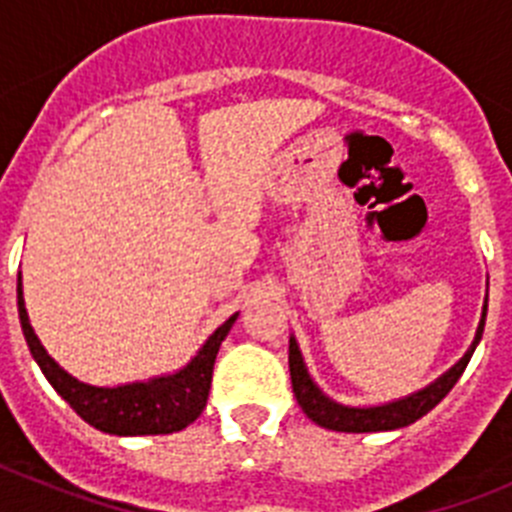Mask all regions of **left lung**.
<instances>
[{
    "label": "left lung",
    "mask_w": 512,
    "mask_h": 512,
    "mask_svg": "<svg viewBox=\"0 0 512 512\" xmlns=\"http://www.w3.org/2000/svg\"><path fill=\"white\" fill-rule=\"evenodd\" d=\"M487 318V300L482 307V320H479L477 336H474L472 346L449 372L441 374L433 384L423 387L420 392L402 397L395 402H384V405H374V408H351V405H341V402L330 400L328 395L320 392V387L312 382L307 374V366L302 361L300 346L295 338H289V377H292V390H295L297 402H300L302 413L312 420V423L323 425L328 431L341 433H377V431H395V428H405V425L415 423L423 418L428 410H433L443 397L449 395L451 387L459 382V377L467 369L469 359H472L474 348H477L482 330H485Z\"/></svg>",
    "instance_id": "left-lung-1"
}]
</instances>
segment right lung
I'll return each instance as SVG.
<instances>
[{
	"label": "right lung",
	"mask_w": 512,
	"mask_h": 512,
	"mask_svg": "<svg viewBox=\"0 0 512 512\" xmlns=\"http://www.w3.org/2000/svg\"><path fill=\"white\" fill-rule=\"evenodd\" d=\"M17 310L20 325L30 354L38 361L40 372L53 384V390L69 402L79 418L94 425L97 431L112 436H158L187 428L200 418L207 405L212 384V366L225 341L228 330L233 328L238 312L230 315L220 328L205 341L192 361L176 374L153 377L148 382L120 384V387H94L71 377L66 369L56 364L35 336L30 318H27L25 300H22V279H17Z\"/></svg>",
	"instance_id": "obj_1"
}]
</instances>
